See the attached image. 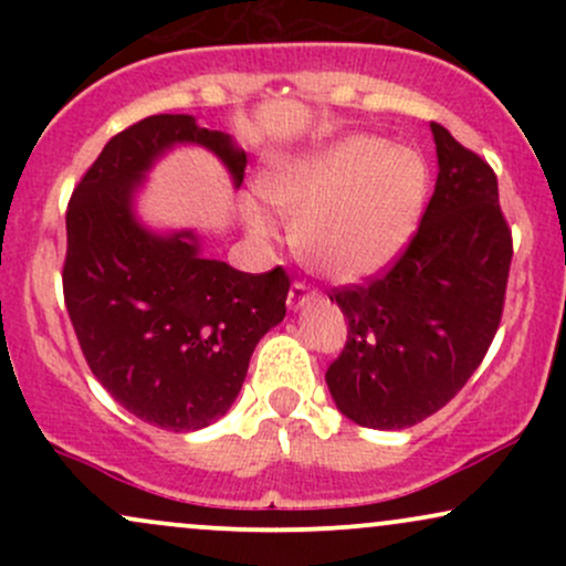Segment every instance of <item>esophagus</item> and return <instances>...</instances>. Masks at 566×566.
Returning <instances> with one entry per match:
<instances>
[{
    "mask_svg": "<svg viewBox=\"0 0 566 566\" xmlns=\"http://www.w3.org/2000/svg\"><path fill=\"white\" fill-rule=\"evenodd\" d=\"M314 297H316V290L311 287V284H305V282H292L290 295H287V305H290L292 311H297L303 303L314 301Z\"/></svg>",
    "mask_w": 566,
    "mask_h": 566,
    "instance_id": "34e87169",
    "label": "esophagus"
}]
</instances>
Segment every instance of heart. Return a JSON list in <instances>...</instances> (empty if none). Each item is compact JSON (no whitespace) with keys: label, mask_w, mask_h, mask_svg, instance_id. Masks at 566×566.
Returning <instances> with one entry per match:
<instances>
[{"label":"heart","mask_w":566,"mask_h":566,"mask_svg":"<svg viewBox=\"0 0 566 566\" xmlns=\"http://www.w3.org/2000/svg\"><path fill=\"white\" fill-rule=\"evenodd\" d=\"M263 197L295 220L303 263L333 282H359L405 255L426 212L431 172L418 148L378 135H346L271 167ZM255 237L274 226L255 201L244 205Z\"/></svg>","instance_id":"b5f03b06"}]
</instances>
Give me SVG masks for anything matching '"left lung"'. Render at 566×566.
Here are the masks:
<instances>
[{
  "label": "left lung",
  "instance_id": "8db88e82",
  "mask_svg": "<svg viewBox=\"0 0 566 566\" xmlns=\"http://www.w3.org/2000/svg\"><path fill=\"white\" fill-rule=\"evenodd\" d=\"M439 178L405 255L367 284L333 290L348 340L327 369L337 409L399 431L452 399L500 327L513 258L492 167L431 122Z\"/></svg>",
  "mask_w": 566,
  "mask_h": 566
}]
</instances>
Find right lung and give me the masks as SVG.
<instances>
[{"label":"right lung","instance_id":"add662e5","mask_svg":"<svg viewBox=\"0 0 566 566\" xmlns=\"http://www.w3.org/2000/svg\"><path fill=\"white\" fill-rule=\"evenodd\" d=\"M178 143L210 148L242 186L247 154L193 116L122 129L71 193L63 297L101 386L135 418L180 433L229 412L258 340L287 314L290 276L282 265L244 274L201 255L193 231L138 223L135 191Z\"/></svg>","mask_w":566,"mask_h":566}]
</instances>
